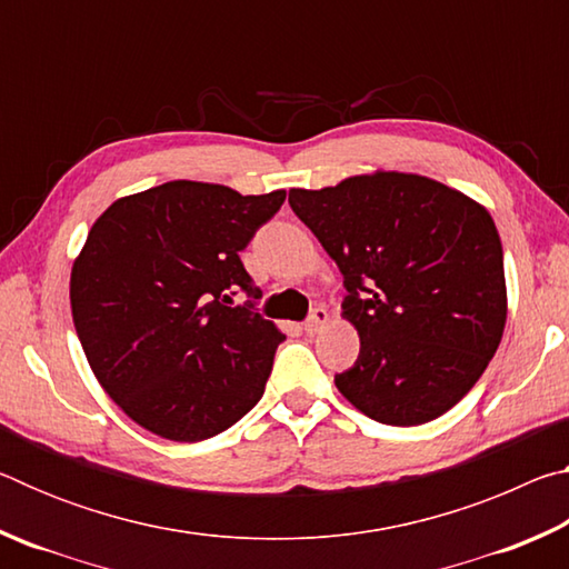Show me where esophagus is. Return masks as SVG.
<instances>
[{
	"instance_id": "34e87169",
	"label": "esophagus",
	"mask_w": 569,
	"mask_h": 569,
	"mask_svg": "<svg viewBox=\"0 0 569 569\" xmlns=\"http://www.w3.org/2000/svg\"><path fill=\"white\" fill-rule=\"evenodd\" d=\"M329 321V311H326L323 306H316L311 316H308L306 323H303V331L306 333H319L323 329V323Z\"/></svg>"
}]
</instances>
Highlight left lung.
<instances>
[{
	"label": "left lung",
	"instance_id": "8db88e82",
	"mask_svg": "<svg viewBox=\"0 0 569 569\" xmlns=\"http://www.w3.org/2000/svg\"><path fill=\"white\" fill-rule=\"evenodd\" d=\"M349 296L359 359L336 387L366 417L417 427L441 417L492 361L507 321L492 216L465 192L409 172L288 192Z\"/></svg>",
	"mask_w": 569,
	"mask_h": 569
}]
</instances>
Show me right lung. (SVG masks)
I'll return each instance as SVG.
<instances>
[{
    "label": "right lung",
    "mask_w": 569,
    "mask_h": 569,
    "mask_svg": "<svg viewBox=\"0 0 569 569\" xmlns=\"http://www.w3.org/2000/svg\"><path fill=\"white\" fill-rule=\"evenodd\" d=\"M283 200L172 180L94 220L72 266V321L102 389L152 435L203 441L261 401L286 336L258 313L240 250Z\"/></svg>",
    "instance_id": "add662e5"
}]
</instances>
